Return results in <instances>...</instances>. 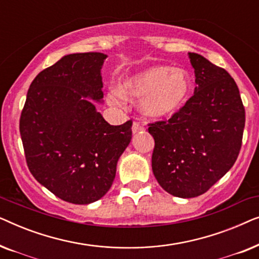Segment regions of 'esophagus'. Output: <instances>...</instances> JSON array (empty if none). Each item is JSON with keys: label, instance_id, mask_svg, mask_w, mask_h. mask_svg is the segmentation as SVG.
Returning <instances> with one entry per match:
<instances>
[{"label": "esophagus", "instance_id": "esophagus-1", "mask_svg": "<svg viewBox=\"0 0 259 259\" xmlns=\"http://www.w3.org/2000/svg\"><path fill=\"white\" fill-rule=\"evenodd\" d=\"M144 130H145L144 126L140 125L139 122H137V121L133 122V125H132V132H133V134L139 133V132H141V131H144Z\"/></svg>", "mask_w": 259, "mask_h": 259}]
</instances>
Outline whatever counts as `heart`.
<instances>
[{
	"label": "heart",
	"mask_w": 259,
	"mask_h": 259,
	"mask_svg": "<svg viewBox=\"0 0 259 259\" xmlns=\"http://www.w3.org/2000/svg\"><path fill=\"white\" fill-rule=\"evenodd\" d=\"M193 82L185 69L152 66L126 76L119 92L109 94V101L119 105L123 99H140V111L152 119H168L185 107Z\"/></svg>",
	"instance_id": "b5f03b06"
}]
</instances>
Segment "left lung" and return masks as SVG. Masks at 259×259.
Segmentation results:
<instances>
[{"label": "left lung", "mask_w": 259, "mask_h": 259, "mask_svg": "<svg viewBox=\"0 0 259 259\" xmlns=\"http://www.w3.org/2000/svg\"><path fill=\"white\" fill-rule=\"evenodd\" d=\"M197 87L182 111L151 123L152 169L159 185L179 198L206 192L238 157L244 126L239 90L225 69L189 53Z\"/></svg>", "instance_id": "8db88e82"}]
</instances>
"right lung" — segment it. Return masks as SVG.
I'll use <instances>...</instances> for the list:
<instances>
[{"label": "right lung", "instance_id": "1", "mask_svg": "<svg viewBox=\"0 0 259 259\" xmlns=\"http://www.w3.org/2000/svg\"><path fill=\"white\" fill-rule=\"evenodd\" d=\"M107 55H65L36 75L21 113L28 168L60 199L91 204L105 196L132 139V121H106L90 99L102 102L101 68Z\"/></svg>", "mask_w": 259, "mask_h": 259}]
</instances>
